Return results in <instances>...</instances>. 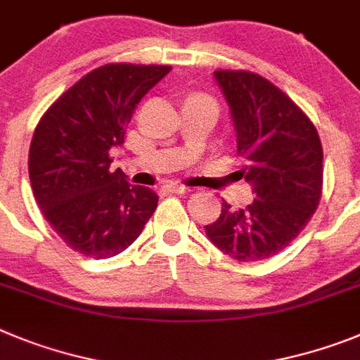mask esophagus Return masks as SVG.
<instances>
[{
  "instance_id": "esophagus-1",
  "label": "esophagus",
  "mask_w": 360,
  "mask_h": 360,
  "mask_svg": "<svg viewBox=\"0 0 360 360\" xmlns=\"http://www.w3.org/2000/svg\"><path fill=\"white\" fill-rule=\"evenodd\" d=\"M167 190H168V192H172V193H186V192H190L188 186H184V184H181V183L167 184Z\"/></svg>"
}]
</instances>
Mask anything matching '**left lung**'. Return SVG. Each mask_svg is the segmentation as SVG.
Returning a JSON list of instances; mask_svg holds the SVG:
<instances>
[{"label":"left lung","mask_w":360,"mask_h":360,"mask_svg":"<svg viewBox=\"0 0 360 360\" xmlns=\"http://www.w3.org/2000/svg\"><path fill=\"white\" fill-rule=\"evenodd\" d=\"M232 108L239 176L254 184L246 208L223 201L206 236L239 262L274 257L310 223L323 195V145L317 128L266 77L250 70H215Z\"/></svg>","instance_id":"8db88e82"}]
</instances>
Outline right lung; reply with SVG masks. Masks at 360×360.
Wrapping results in <instances>:
<instances>
[{
	"mask_svg": "<svg viewBox=\"0 0 360 360\" xmlns=\"http://www.w3.org/2000/svg\"><path fill=\"white\" fill-rule=\"evenodd\" d=\"M168 65L108 63L63 92L34 130L29 176L43 217L65 245L108 259L141 236L158 193L110 168L137 103L167 76Z\"/></svg>",
	"mask_w": 360,
	"mask_h": 360,
	"instance_id": "obj_1",
	"label": "right lung"
}]
</instances>
